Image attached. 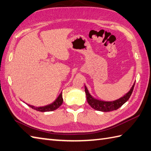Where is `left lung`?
I'll list each match as a JSON object with an SVG mask.
<instances>
[{"label": "left lung", "mask_w": 151, "mask_h": 151, "mask_svg": "<svg viewBox=\"0 0 151 151\" xmlns=\"http://www.w3.org/2000/svg\"><path fill=\"white\" fill-rule=\"evenodd\" d=\"M134 85H135V83H134V85L132 86V87L130 89V90L124 96V97L112 102L102 101H99V100H97V99H94L93 97H91L90 94L89 93L88 89L85 86V92H86V97H87V101L91 108H93L97 111L106 112V111L116 110L118 108H119L122 105L124 104L128 100H129L131 95L132 93Z\"/></svg>", "instance_id": "1"}]
</instances>
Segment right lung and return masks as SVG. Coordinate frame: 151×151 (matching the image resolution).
Instances as JSON below:
<instances>
[{
  "mask_svg": "<svg viewBox=\"0 0 151 151\" xmlns=\"http://www.w3.org/2000/svg\"><path fill=\"white\" fill-rule=\"evenodd\" d=\"M63 103V98H62V93H61L60 95L58 96V97L57 98L56 100L54 101L53 103L50 104L49 105L45 106H42V107H35L33 106L32 105L28 104L30 108L32 109H34L37 111H53L56 110L57 108H58Z\"/></svg>",
  "mask_w": 151,
  "mask_h": 151,
  "instance_id": "obj_1",
  "label": "right lung"
}]
</instances>
